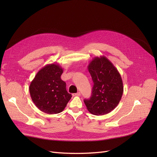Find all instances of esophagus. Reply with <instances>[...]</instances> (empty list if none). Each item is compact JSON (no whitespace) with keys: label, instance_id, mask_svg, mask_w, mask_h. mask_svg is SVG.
<instances>
[{"label":"esophagus","instance_id":"1","mask_svg":"<svg viewBox=\"0 0 157 157\" xmlns=\"http://www.w3.org/2000/svg\"><path fill=\"white\" fill-rule=\"evenodd\" d=\"M73 96H80V92H77V93H76V94H73Z\"/></svg>","mask_w":157,"mask_h":157}]
</instances>
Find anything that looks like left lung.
<instances>
[{"label":"left lung","instance_id":"1","mask_svg":"<svg viewBox=\"0 0 157 157\" xmlns=\"http://www.w3.org/2000/svg\"><path fill=\"white\" fill-rule=\"evenodd\" d=\"M94 82L92 96L84 102L88 111L95 115L110 113L119 103L123 83L117 69L106 57L94 58L88 66Z\"/></svg>","mask_w":157,"mask_h":157}]
</instances>
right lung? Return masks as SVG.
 Here are the masks:
<instances>
[{
  "instance_id": "obj_1",
  "label": "right lung",
  "mask_w": 157,
  "mask_h": 157,
  "mask_svg": "<svg viewBox=\"0 0 157 157\" xmlns=\"http://www.w3.org/2000/svg\"><path fill=\"white\" fill-rule=\"evenodd\" d=\"M63 70L58 63L45 65L39 70L29 86L32 100L40 110L49 115L63 111L71 99L66 83L61 79Z\"/></svg>"
}]
</instances>
